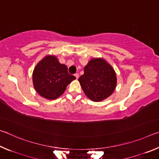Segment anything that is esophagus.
I'll return each mask as SVG.
<instances>
[{"mask_svg":"<svg viewBox=\"0 0 159 159\" xmlns=\"http://www.w3.org/2000/svg\"><path fill=\"white\" fill-rule=\"evenodd\" d=\"M74 76H75V77L76 78V79H79V74H74Z\"/></svg>","mask_w":159,"mask_h":159,"instance_id":"34e87169","label":"esophagus"}]
</instances>
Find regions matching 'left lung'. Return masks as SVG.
Listing matches in <instances>:
<instances>
[{"label": "left lung", "instance_id": "8db88e82", "mask_svg": "<svg viewBox=\"0 0 159 159\" xmlns=\"http://www.w3.org/2000/svg\"><path fill=\"white\" fill-rule=\"evenodd\" d=\"M83 92L93 102H100L114 93L117 79L114 69L102 58H94L84 67L79 79Z\"/></svg>", "mask_w": 159, "mask_h": 159}]
</instances>
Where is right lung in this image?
Listing matches in <instances>:
<instances>
[{
  "label": "right lung",
  "instance_id": "obj_1",
  "mask_svg": "<svg viewBox=\"0 0 159 159\" xmlns=\"http://www.w3.org/2000/svg\"><path fill=\"white\" fill-rule=\"evenodd\" d=\"M76 77L68 73L65 64H61L54 55H47L36 64L33 71L34 87L43 98L55 99L64 93Z\"/></svg>",
  "mask_w": 159,
  "mask_h": 159
}]
</instances>
